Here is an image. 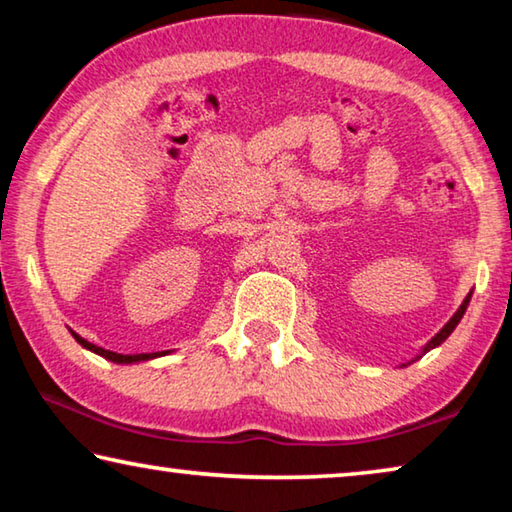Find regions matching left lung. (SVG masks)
Masks as SVG:
<instances>
[{
	"instance_id": "8db88e82",
	"label": "left lung",
	"mask_w": 512,
	"mask_h": 512,
	"mask_svg": "<svg viewBox=\"0 0 512 512\" xmlns=\"http://www.w3.org/2000/svg\"><path fill=\"white\" fill-rule=\"evenodd\" d=\"M469 301H471V292L467 294V299H464L462 301V305H460V308H457V312H455V315L451 317V319H448V324L444 326V329H441L437 335H434V338L430 340V342H427V345L423 347V354H427V352H430V349H434V347H439L441 345V342H444L446 338H448V335H451L453 331H455V326L457 324H460V319H462V315H464V312H467V305H469ZM421 354V356H423ZM421 356H418V358H421Z\"/></svg>"
}]
</instances>
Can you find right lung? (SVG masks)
Listing matches in <instances>:
<instances>
[{"instance_id": "add662e5", "label": "right lung", "mask_w": 512, "mask_h": 512, "mask_svg": "<svg viewBox=\"0 0 512 512\" xmlns=\"http://www.w3.org/2000/svg\"><path fill=\"white\" fill-rule=\"evenodd\" d=\"M75 340H78L82 347H87L89 352H94V354H98V356L108 358V361H112V363H137V361H149V358H154L151 354H117V352H110V349L96 347V345H91V342L82 340L80 335H75ZM156 356H158V354H156Z\"/></svg>"}]
</instances>
